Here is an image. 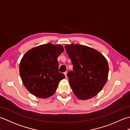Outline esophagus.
Here are the masks:
<instances>
[{"mask_svg": "<svg viewBox=\"0 0 130 130\" xmlns=\"http://www.w3.org/2000/svg\"><path fill=\"white\" fill-rule=\"evenodd\" d=\"M64 74H65V75L66 76V78H68V76H67V71H65V72L64 73Z\"/></svg>", "mask_w": 130, "mask_h": 130, "instance_id": "obj_1", "label": "esophagus"}]
</instances>
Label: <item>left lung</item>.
Masks as SVG:
<instances>
[{
	"label": "left lung",
	"instance_id": "obj_1",
	"mask_svg": "<svg viewBox=\"0 0 130 130\" xmlns=\"http://www.w3.org/2000/svg\"><path fill=\"white\" fill-rule=\"evenodd\" d=\"M71 59L73 71L67 74L74 94L81 100L95 96L106 84L109 73L107 59L100 52L87 46H65Z\"/></svg>",
	"mask_w": 130,
	"mask_h": 130
}]
</instances>
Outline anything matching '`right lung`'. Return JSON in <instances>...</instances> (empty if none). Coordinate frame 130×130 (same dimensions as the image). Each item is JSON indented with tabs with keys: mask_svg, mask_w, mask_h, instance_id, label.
<instances>
[{
	"mask_svg": "<svg viewBox=\"0 0 130 130\" xmlns=\"http://www.w3.org/2000/svg\"><path fill=\"white\" fill-rule=\"evenodd\" d=\"M63 50L61 45L43 44L23 55L19 63V74L24 87L33 95L47 98L56 92L60 81L65 77L59 71L57 61Z\"/></svg>",
	"mask_w": 130,
	"mask_h": 130,
	"instance_id": "right-lung-1",
	"label": "right lung"
}]
</instances>
